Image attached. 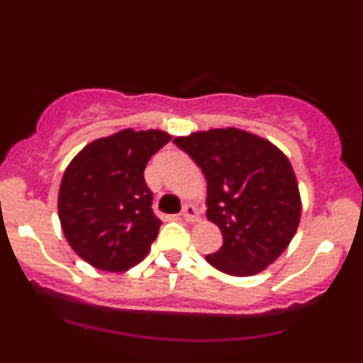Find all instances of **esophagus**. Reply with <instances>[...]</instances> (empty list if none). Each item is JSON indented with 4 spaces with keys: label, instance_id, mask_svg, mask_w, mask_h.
<instances>
[{
    "label": "esophagus",
    "instance_id": "34e87169",
    "mask_svg": "<svg viewBox=\"0 0 363 363\" xmlns=\"http://www.w3.org/2000/svg\"><path fill=\"white\" fill-rule=\"evenodd\" d=\"M181 216L186 220V222L196 223V222H198V220H199V211L196 210V208H194L193 205H186L184 208H182Z\"/></svg>",
    "mask_w": 363,
    "mask_h": 363
}]
</instances>
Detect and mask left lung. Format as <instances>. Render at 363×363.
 <instances>
[{
  "instance_id": "8db88e82",
  "label": "left lung",
  "mask_w": 363,
  "mask_h": 363,
  "mask_svg": "<svg viewBox=\"0 0 363 363\" xmlns=\"http://www.w3.org/2000/svg\"><path fill=\"white\" fill-rule=\"evenodd\" d=\"M174 143L205 174L206 216L223 235L206 261L232 277L268 268L301 223V191L289 157L269 140L232 126L177 136Z\"/></svg>"
}]
</instances>
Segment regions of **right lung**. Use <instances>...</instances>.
I'll list each match as a JSON object with an SVG mask.
<instances>
[{
  "mask_svg": "<svg viewBox=\"0 0 363 363\" xmlns=\"http://www.w3.org/2000/svg\"><path fill=\"white\" fill-rule=\"evenodd\" d=\"M170 140L162 129L126 128L90 141L69 162L57 215L68 244L90 266L121 273L145 259L162 222L143 172Z\"/></svg>",
  "mask_w": 363,
  "mask_h": 363,
  "instance_id": "right-lung-1",
  "label": "right lung"
}]
</instances>
